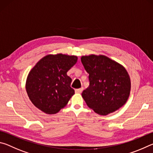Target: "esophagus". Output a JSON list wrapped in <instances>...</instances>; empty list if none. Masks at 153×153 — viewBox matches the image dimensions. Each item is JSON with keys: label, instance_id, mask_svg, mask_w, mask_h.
I'll return each instance as SVG.
<instances>
[{"label": "esophagus", "instance_id": "obj_1", "mask_svg": "<svg viewBox=\"0 0 153 153\" xmlns=\"http://www.w3.org/2000/svg\"><path fill=\"white\" fill-rule=\"evenodd\" d=\"M83 90H84V88H83V87H82V88H80L76 89L75 91H76V93H81L83 91Z\"/></svg>", "mask_w": 153, "mask_h": 153}]
</instances>
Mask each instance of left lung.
<instances>
[{
	"label": "left lung",
	"instance_id": "left-lung-1",
	"mask_svg": "<svg viewBox=\"0 0 153 153\" xmlns=\"http://www.w3.org/2000/svg\"><path fill=\"white\" fill-rule=\"evenodd\" d=\"M81 61L89 74L90 85L82 93L88 107L106 115L122 107L131 88L126 69L104 55L83 56Z\"/></svg>",
	"mask_w": 153,
	"mask_h": 153
}]
</instances>
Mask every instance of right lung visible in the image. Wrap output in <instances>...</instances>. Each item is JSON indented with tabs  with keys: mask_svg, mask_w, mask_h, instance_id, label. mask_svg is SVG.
Returning a JSON list of instances; mask_svg holds the SVG:
<instances>
[{
	"mask_svg": "<svg viewBox=\"0 0 153 153\" xmlns=\"http://www.w3.org/2000/svg\"><path fill=\"white\" fill-rule=\"evenodd\" d=\"M76 56L49 55L36 63L28 74L25 88L36 107L48 114L59 112L75 94L67 72L76 63Z\"/></svg>",
	"mask_w": 153,
	"mask_h": 153,
	"instance_id": "right-lung-1",
	"label": "right lung"
}]
</instances>
